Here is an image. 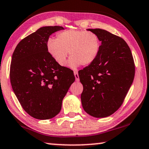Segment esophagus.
<instances>
[{
  "label": "esophagus",
  "instance_id": "34e87169",
  "mask_svg": "<svg viewBox=\"0 0 149 149\" xmlns=\"http://www.w3.org/2000/svg\"><path fill=\"white\" fill-rule=\"evenodd\" d=\"M74 77H75V80H76V81H79V74H78V72L74 71Z\"/></svg>",
  "mask_w": 149,
  "mask_h": 149
}]
</instances>
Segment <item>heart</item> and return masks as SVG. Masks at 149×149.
<instances>
[{"label": "heart", "instance_id": "obj_1", "mask_svg": "<svg viewBox=\"0 0 149 149\" xmlns=\"http://www.w3.org/2000/svg\"><path fill=\"white\" fill-rule=\"evenodd\" d=\"M101 41L92 31L69 30L58 33L57 38L47 41V49L53 59L60 66H65L70 53L68 66L76 69L80 65L87 66L93 63L100 53Z\"/></svg>", "mask_w": 149, "mask_h": 149}]
</instances>
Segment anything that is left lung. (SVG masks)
Returning a JSON list of instances; mask_svg holds the SVG:
<instances>
[{"instance_id":"8db88e82","label":"left lung","mask_w":149,"mask_h":149,"mask_svg":"<svg viewBox=\"0 0 149 149\" xmlns=\"http://www.w3.org/2000/svg\"><path fill=\"white\" fill-rule=\"evenodd\" d=\"M87 30L98 36L101 47L96 60L79 72L82 105L91 116L106 118L123 104L135 77V64L122 38L102 29Z\"/></svg>"}]
</instances>
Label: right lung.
Segmentation results:
<instances>
[{
  "label": "right lung",
  "instance_id": "1",
  "mask_svg": "<svg viewBox=\"0 0 149 149\" xmlns=\"http://www.w3.org/2000/svg\"><path fill=\"white\" fill-rule=\"evenodd\" d=\"M61 30L57 26L40 28L19 41L12 57V88L23 109L36 119L57 116L74 82L73 71L58 65L47 49L49 36Z\"/></svg>",
  "mask_w": 149,
  "mask_h": 149
}]
</instances>
